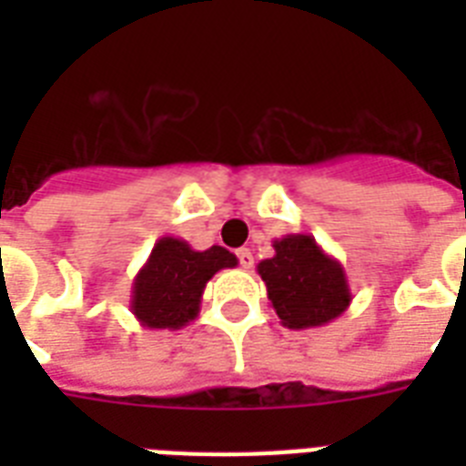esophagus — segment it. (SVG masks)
<instances>
[{"mask_svg": "<svg viewBox=\"0 0 466 466\" xmlns=\"http://www.w3.org/2000/svg\"><path fill=\"white\" fill-rule=\"evenodd\" d=\"M237 258H239L241 268H251V266H254V254H251L248 248H239V251H237Z\"/></svg>", "mask_w": 466, "mask_h": 466, "instance_id": "1", "label": "esophagus"}]
</instances>
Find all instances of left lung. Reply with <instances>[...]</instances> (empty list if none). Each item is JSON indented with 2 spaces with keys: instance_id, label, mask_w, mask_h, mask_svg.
Here are the masks:
<instances>
[{
  "instance_id": "left-lung-1",
  "label": "left lung",
  "mask_w": 466,
  "mask_h": 466,
  "mask_svg": "<svg viewBox=\"0 0 466 466\" xmlns=\"http://www.w3.org/2000/svg\"><path fill=\"white\" fill-rule=\"evenodd\" d=\"M276 254L256 266L280 324L314 329L339 319L350 307L346 270L319 247L311 234H288L273 241Z\"/></svg>"
}]
</instances>
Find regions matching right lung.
I'll return each mask as SVG.
<instances>
[{
	"label": "right lung",
	"instance_id": "add662e5",
	"mask_svg": "<svg viewBox=\"0 0 466 466\" xmlns=\"http://www.w3.org/2000/svg\"><path fill=\"white\" fill-rule=\"evenodd\" d=\"M237 263L225 247L196 251L188 241L161 237L135 276L130 311L147 329H183L198 317L208 280Z\"/></svg>",
	"mask_w": 466,
	"mask_h": 466
}]
</instances>
